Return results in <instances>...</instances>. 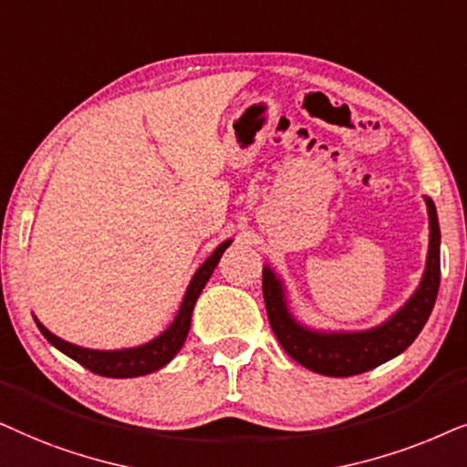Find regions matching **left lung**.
Masks as SVG:
<instances>
[{"mask_svg":"<svg viewBox=\"0 0 467 467\" xmlns=\"http://www.w3.org/2000/svg\"><path fill=\"white\" fill-rule=\"evenodd\" d=\"M427 201L429 211V254L425 275L412 298L384 325L360 333L309 331L292 318L285 307L282 284L269 266L263 271V296L271 328L285 352L303 368L322 376L346 378L369 371L401 354L429 320L440 288V226L436 204Z\"/></svg>","mask_w":467,"mask_h":467,"instance_id":"1","label":"left lung"}]
</instances>
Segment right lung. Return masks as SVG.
Segmentation results:
<instances>
[{
    "label": "right lung",
    "mask_w": 467,
    "mask_h": 467,
    "mask_svg": "<svg viewBox=\"0 0 467 467\" xmlns=\"http://www.w3.org/2000/svg\"><path fill=\"white\" fill-rule=\"evenodd\" d=\"M230 245V241H223V244L217 247V250L211 254V256L204 260L201 269L194 273L192 282L188 285V292H185V298L179 307L177 318L172 320V325L166 328L160 337H155L153 341H149L145 346L139 348H128V350H89V348H80L74 344H67V341L59 339L57 335H53L45 325H38L40 333L51 341V344L61 350L67 357L77 360V363L83 365L93 374L104 376V378H136V376H145L151 374V371L164 368L172 357L182 350L185 337H188L190 331V322H192V312H194L196 298L201 295L204 284L209 282L211 273L220 263L222 254L226 247Z\"/></svg>",
    "instance_id": "1"
}]
</instances>
